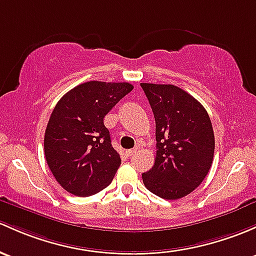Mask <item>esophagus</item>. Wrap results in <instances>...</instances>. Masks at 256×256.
I'll list each match as a JSON object with an SVG mask.
<instances>
[{
  "label": "esophagus",
  "mask_w": 256,
  "mask_h": 256,
  "mask_svg": "<svg viewBox=\"0 0 256 256\" xmlns=\"http://www.w3.org/2000/svg\"><path fill=\"white\" fill-rule=\"evenodd\" d=\"M137 150H138V148H132V150H126V153H128V156H134V154H135V153L137 152Z\"/></svg>",
  "instance_id": "34e87169"
}]
</instances>
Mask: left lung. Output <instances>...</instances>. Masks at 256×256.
Masks as SVG:
<instances>
[{
  "instance_id": "obj_1",
  "label": "left lung",
  "mask_w": 256,
  "mask_h": 256,
  "mask_svg": "<svg viewBox=\"0 0 256 256\" xmlns=\"http://www.w3.org/2000/svg\"><path fill=\"white\" fill-rule=\"evenodd\" d=\"M156 120L154 164L142 174L150 192L166 200L190 194L212 166L214 135L206 109L173 84L141 83Z\"/></svg>"
}]
</instances>
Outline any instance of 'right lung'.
Here are the masks:
<instances>
[{
    "label": "right lung",
    "instance_id": "1",
    "mask_svg": "<svg viewBox=\"0 0 256 256\" xmlns=\"http://www.w3.org/2000/svg\"><path fill=\"white\" fill-rule=\"evenodd\" d=\"M134 86L90 80L68 90L54 108L44 137L51 173L66 192L90 196L106 189L120 166L104 118Z\"/></svg>",
    "mask_w": 256,
    "mask_h": 256
}]
</instances>
